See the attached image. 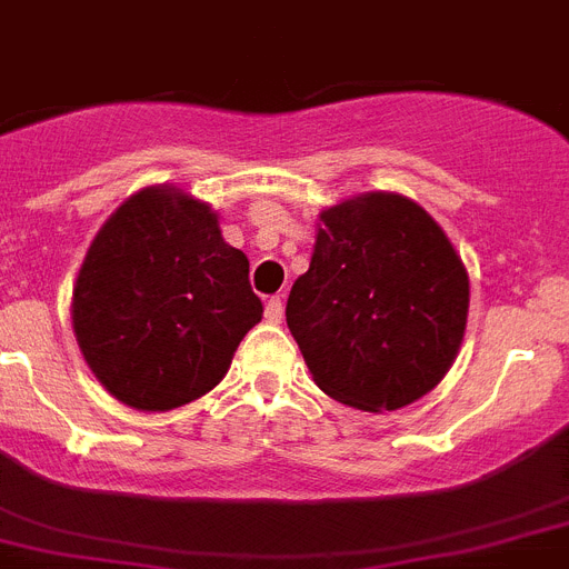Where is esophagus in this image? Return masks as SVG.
Returning <instances> with one entry per match:
<instances>
[{"instance_id":"obj_1","label":"esophagus","mask_w":569,"mask_h":569,"mask_svg":"<svg viewBox=\"0 0 569 569\" xmlns=\"http://www.w3.org/2000/svg\"><path fill=\"white\" fill-rule=\"evenodd\" d=\"M266 318H269L271 323H278V320L283 318V298H280V295L269 298V303H266Z\"/></svg>"}]
</instances>
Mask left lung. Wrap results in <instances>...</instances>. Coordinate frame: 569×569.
I'll use <instances>...</instances> for the list:
<instances>
[{"label":"left lung","mask_w":569,"mask_h":569,"mask_svg":"<svg viewBox=\"0 0 569 569\" xmlns=\"http://www.w3.org/2000/svg\"><path fill=\"white\" fill-rule=\"evenodd\" d=\"M467 309V269L441 226L407 197L363 194L320 214L286 323L329 398L389 412L447 375Z\"/></svg>","instance_id":"8db88e82"}]
</instances>
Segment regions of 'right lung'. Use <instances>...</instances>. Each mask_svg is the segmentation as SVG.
<instances>
[{
	"label": "right lung",
	"mask_w": 569,
	"mask_h": 569,
	"mask_svg": "<svg viewBox=\"0 0 569 569\" xmlns=\"http://www.w3.org/2000/svg\"><path fill=\"white\" fill-rule=\"evenodd\" d=\"M260 318L246 254L226 243L206 202L177 189L128 197L93 237L73 286L88 367L142 412L214 389Z\"/></svg>",
	"instance_id": "obj_1"
}]
</instances>
